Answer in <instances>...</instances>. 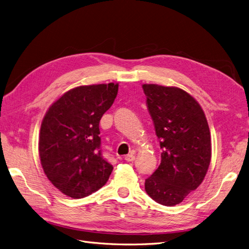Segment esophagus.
I'll list each match as a JSON object with an SVG mask.
<instances>
[{"label": "esophagus", "instance_id": "esophagus-1", "mask_svg": "<svg viewBox=\"0 0 249 249\" xmlns=\"http://www.w3.org/2000/svg\"><path fill=\"white\" fill-rule=\"evenodd\" d=\"M135 160V156L133 154H130V155H127L125 157V160L126 161H133Z\"/></svg>", "mask_w": 249, "mask_h": 249}]
</instances>
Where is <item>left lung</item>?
<instances>
[{"label":"left lung","instance_id":"1","mask_svg":"<svg viewBox=\"0 0 249 249\" xmlns=\"http://www.w3.org/2000/svg\"><path fill=\"white\" fill-rule=\"evenodd\" d=\"M147 109L160 139V164L145 179V191L160 204L173 207L196 190L212 157L211 133L199 104L178 88L143 84Z\"/></svg>","mask_w":249,"mask_h":249}]
</instances>
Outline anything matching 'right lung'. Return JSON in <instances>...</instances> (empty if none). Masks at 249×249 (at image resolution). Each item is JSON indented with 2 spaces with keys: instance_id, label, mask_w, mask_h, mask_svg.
Instances as JSON below:
<instances>
[{
  "instance_id": "obj_1",
  "label": "right lung",
  "mask_w": 249,
  "mask_h": 249,
  "mask_svg": "<svg viewBox=\"0 0 249 249\" xmlns=\"http://www.w3.org/2000/svg\"><path fill=\"white\" fill-rule=\"evenodd\" d=\"M118 83L78 86L53 103L40 126L38 151L48 179L65 196L82 198L102 188L113 166L101 148L100 120Z\"/></svg>"
}]
</instances>
